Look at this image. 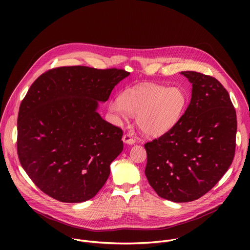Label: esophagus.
Instances as JSON below:
<instances>
[{
	"label": "esophagus",
	"mask_w": 250,
	"mask_h": 250,
	"mask_svg": "<svg viewBox=\"0 0 250 250\" xmlns=\"http://www.w3.org/2000/svg\"><path fill=\"white\" fill-rule=\"evenodd\" d=\"M123 140H124L125 144H126V145H133L134 142H135V139H134L133 136H132L131 134H129V133H125V134L123 136Z\"/></svg>",
	"instance_id": "34e87169"
}]
</instances>
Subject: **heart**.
<instances>
[{"label":"heart","mask_w":250,"mask_h":250,"mask_svg":"<svg viewBox=\"0 0 250 250\" xmlns=\"http://www.w3.org/2000/svg\"><path fill=\"white\" fill-rule=\"evenodd\" d=\"M187 95L180 87L148 84L125 90L109 103V111L118 120L136 115L138 127L148 136H161L179 123L187 106Z\"/></svg>","instance_id":"obj_1"}]
</instances>
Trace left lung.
Segmentation results:
<instances>
[{"label":"left lung","instance_id":"left-lung-1","mask_svg":"<svg viewBox=\"0 0 250 250\" xmlns=\"http://www.w3.org/2000/svg\"><path fill=\"white\" fill-rule=\"evenodd\" d=\"M192 83V98L181 121L146 142V175L163 199L195 201L215 186L232 163L236 113L228 91L211 76L181 72Z\"/></svg>","mask_w":250,"mask_h":250}]
</instances>
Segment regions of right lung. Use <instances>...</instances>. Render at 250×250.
Wrapping results in <instances>:
<instances>
[{"mask_svg":"<svg viewBox=\"0 0 250 250\" xmlns=\"http://www.w3.org/2000/svg\"><path fill=\"white\" fill-rule=\"evenodd\" d=\"M123 69L53 68L23 98L18 117V155L43 193L64 203L92 199L104 185L110 165L123 151L122 128L98 114Z\"/></svg>","mask_w":250,"mask_h":250,"instance_id":"add662e5","label":"right lung"}]
</instances>
